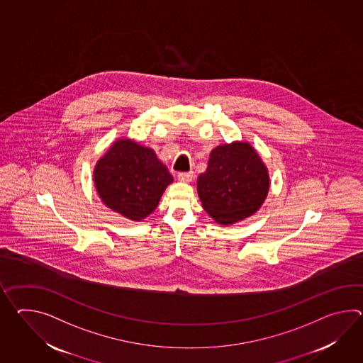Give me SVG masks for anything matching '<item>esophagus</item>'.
<instances>
[{
    "instance_id": "obj_1",
    "label": "esophagus",
    "mask_w": 363,
    "mask_h": 363,
    "mask_svg": "<svg viewBox=\"0 0 363 363\" xmlns=\"http://www.w3.org/2000/svg\"><path fill=\"white\" fill-rule=\"evenodd\" d=\"M193 178V172H181V173H178V179H179L181 182H191Z\"/></svg>"
}]
</instances>
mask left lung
Listing matches in <instances>:
<instances>
[{"mask_svg":"<svg viewBox=\"0 0 363 363\" xmlns=\"http://www.w3.org/2000/svg\"><path fill=\"white\" fill-rule=\"evenodd\" d=\"M269 187L267 168L247 143L218 145L198 177L203 208L218 224H233L255 213Z\"/></svg>","mask_w":363,"mask_h":363,"instance_id":"obj_1","label":"left lung"}]
</instances>
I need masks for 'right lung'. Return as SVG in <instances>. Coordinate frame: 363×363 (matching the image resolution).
I'll list each match as a JSON object with an SVG mask.
<instances>
[{
	"label": "right lung",
	"instance_id": "1",
	"mask_svg": "<svg viewBox=\"0 0 363 363\" xmlns=\"http://www.w3.org/2000/svg\"><path fill=\"white\" fill-rule=\"evenodd\" d=\"M94 179L109 208L130 220H142L157 207L173 177L153 150L125 139L99 160Z\"/></svg>",
	"mask_w": 363,
	"mask_h": 363
}]
</instances>
